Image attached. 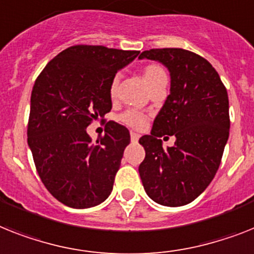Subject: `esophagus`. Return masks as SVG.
<instances>
[{
  "label": "esophagus",
  "instance_id": "obj_1",
  "mask_svg": "<svg viewBox=\"0 0 254 254\" xmlns=\"http://www.w3.org/2000/svg\"><path fill=\"white\" fill-rule=\"evenodd\" d=\"M140 139L139 133H136V132H131V141L132 142H137Z\"/></svg>",
  "mask_w": 254,
  "mask_h": 254
}]
</instances>
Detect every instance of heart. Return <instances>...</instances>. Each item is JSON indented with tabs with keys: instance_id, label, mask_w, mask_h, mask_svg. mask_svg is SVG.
Returning <instances> with one entry per match:
<instances>
[{
	"instance_id": "obj_1",
	"label": "heart",
	"mask_w": 254,
	"mask_h": 254,
	"mask_svg": "<svg viewBox=\"0 0 254 254\" xmlns=\"http://www.w3.org/2000/svg\"><path fill=\"white\" fill-rule=\"evenodd\" d=\"M142 79H144L145 84L150 89L154 85L167 80V74L162 66L157 64H146L142 68ZM117 89H118V77H114L112 80V84H110V96L112 97H115ZM119 121L123 125L131 127V128L141 129L145 127L148 118H146L145 114H142V113L137 112V110H127V112L119 115Z\"/></svg>"
}]
</instances>
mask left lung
I'll use <instances>...</instances> for the list:
<instances>
[{"mask_svg":"<svg viewBox=\"0 0 254 254\" xmlns=\"http://www.w3.org/2000/svg\"><path fill=\"white\" fill-rule=\"evenodd\" d=\"M157 61L170 72V94L150 135L140 137L145 158L139 174L146 194L163 206L197 198L217 173L230 133L228 96L215 68L190 50L150 49L139 60ZM163 134L176 136L163 148Z\"/></svg>","mask_w":254,"mask_h":254,"instance_id":"8db88e82","label":"left lung"}]
</instances>
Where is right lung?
Listing matches in <instances>:
<instances>
[{"label":"right lung","mask_w":254,"mask_h":254,"mask_svg":"<svg viewBox=\"0 0 254 254\" xmlns=\"http://www.w3.org/2000/svg\"><path fill=\"white\" fill-rule=\"evenodd\" d=\"M139 53L75 45L54 57L35 81L28 146L44 186L67 206H96L112 193L129 132L109 122L104 137L92 144L87 127L112 110V80Z\"/></svg>","instance_id":"add662e5"}]
</instances>
